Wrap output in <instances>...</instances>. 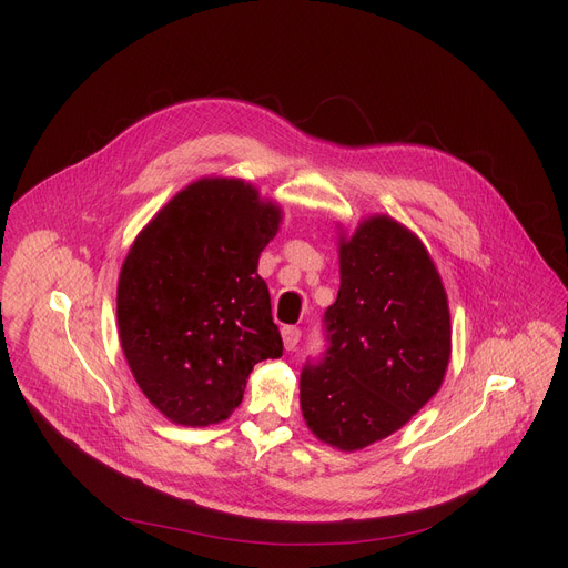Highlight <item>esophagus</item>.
<instances>
[{"mask_svg": "<svg viewBox=\"0 0 568 568\" xmlns=\"http://www.w3.org/2000/svg\"><path fill=\"white\" fill-rule=\"evenodd\" d=\"M283 343H285V349H294L296 345H300L302 341V329L300 326H283Z\"/></svg>", "mask_w": 568, "mask_h": 568, "instance_id": "34e87169", "label": "esophagus"}]
</instances>
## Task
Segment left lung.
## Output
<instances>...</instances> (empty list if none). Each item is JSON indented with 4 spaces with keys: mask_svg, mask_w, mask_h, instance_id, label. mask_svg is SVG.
<instances>
[{
    "mask_svg": "<svg viewBox=\"0 0 568 568\" xmlns=\"http://www.w3.org/2000/svg\"><path fill=\"white\" fill-rule=\"evenodd\" d=\"M326 349L300 379L308 428L343 452L396 433L439 389L452 354L446 292L424 244L386 216L341 244Z\"/></svg>",
    "mask_w": 568,
    "mask_h": 568,
    "instance_id": "1",
    "label": "left lung"
}]
</instances>
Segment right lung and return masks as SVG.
I'll use <instances>...</instances> for the list:
<instances>
[{
	"instance_id": "1",
	"label": "right lung",
	"mask_w": 568,
	"mask_h": 568,
	"mask_svg": "<svg viewBox=\"0 0 568 568\" xmlns=\"http://www.w3.org/2000/svg\"><path fill=\"white\" fill-rule=\"evenodd\" d=\"M278 221L281 209L239 179H200L131 246L116 287L119 341L142 394L170 422L227 419L253 366L283 354L257 276Z\"/></svg>"
}]
</instances>
